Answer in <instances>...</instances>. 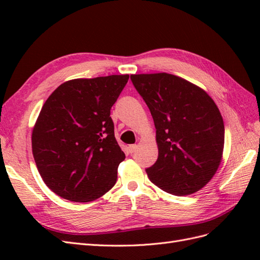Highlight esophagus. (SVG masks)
Masks as SVG:
<instances>
[{
  "label": "esophagus",
  "instance_id": "34e87169",
  "mask_svg": "<svg viewBox=\"0 0 260 260\" xmlns=\"http://www.w3.org/2000/svg\"><path fill=\"white\" fill-rule=\"evenodd\" d=\"M136 148H137V145H129L128 146V152L132 154V153H134L135 151H136Z\"/></svg>",
  "mask_w": 260,
  "mask_h": 260
}]
</instances>
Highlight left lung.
Masks as SVG:
<instances>
[{"instance_id":"8db88e82","label":"left lung","mask_w":260,"mask_h":260,"mask_svg":"<svg viewBox=\"0 0 260 260\" xmlns=\"http://www.w3.org/2000/svg\"><path fill=\"white\" fill-rule=\"evenodd\" d=\"M156 128L158 157L148 179L174 196L192 194L213 178L222 159L224 125L213 99L181 77L131 75Z\"/></svg>"}]
</instances>
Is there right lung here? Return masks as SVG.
<instances>
[{"label": "right lung", "instance_id": "add662e5", "mask_svg": "<svg viewBox=\"0 0 260 260\" xmlns=\"http://www.w3.org/2000/svg\"><path fill=\"white\" fill-rule=\"evenodd\" d=\"M129 76L63 82L43 104L32 129V153L46 185L57 196L90 202L115 185L125 159L110 108Z\"/></svg>", "mask_w": 260, "mask_h": 260}]
</instances>
